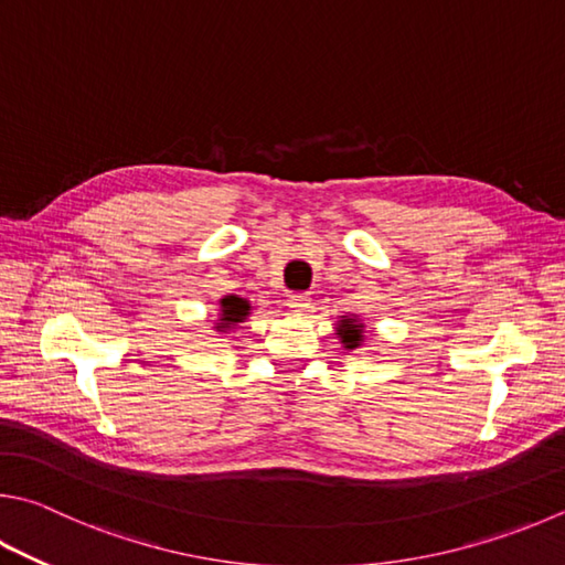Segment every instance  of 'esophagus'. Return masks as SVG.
<instances>
[{"label": "esophagus", "mask_w": 565, "mask_h": 565, "mask_svg": "<svg viewBox=\"0 0 565 565\" xmlns=\"http://www.w3.org/2000/svg\"><path fill=\"white\" fill-rule=\"evenodd\" d=\"M309 306H311V296L309 294H289V309L294 313L309 311Z\"/></svg>", "instance_id": "34e87169"}]
</instances>
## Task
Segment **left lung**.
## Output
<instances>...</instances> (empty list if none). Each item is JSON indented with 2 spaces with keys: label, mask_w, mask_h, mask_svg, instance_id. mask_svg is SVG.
<instances>
[{
  "label": "left lung",
  "mask_w": 565,
  "mask_h": 565,
  "mask_svg": "<svg viewBox=\"0 0 565 565\" xmlns=\"http://www.w3.org/2000/svg\"><path fill=\"white\" fill-rule=\"evenodd\" d=\"M338 335H341V343L353 351L363 341V323L358 318L343 316L341 323H338Z\"/></svg>",
  "instance_id": "obj_1"
}]
</instances>
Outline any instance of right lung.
Listing matches in <instances>:
<instances>
[{"instance_id":"1","label":"right lung","mask_w":565,"mask_h":565,"mask_svg":"<svg viewBox=\"0 0 565 565\" xmlns=\"http://www.w3.org/2000/svg\"><path fill=\"white\" fill-rule=\"evenodd\" d=\"M220 309H222V318L217 323V331H227V328L242 323L244 318L249 316L252 306H249V301L239 299V296H224V299L220 301Z\"/></svg>"}]
</instances>
